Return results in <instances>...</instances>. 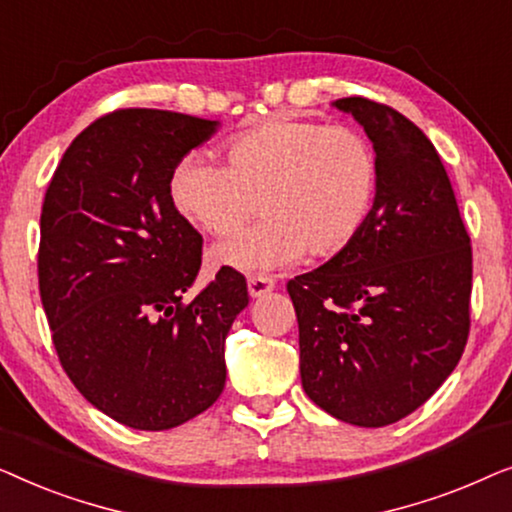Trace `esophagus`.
Segmentation results:
<instances>
[{
    "mask_svg": "<svg viewBox=\"0 0 512 512\" xmlns=\"http://www.w3.org/2000/svg\"><path fill=\"white\" fill-rule=\"evenodd\" d=\"M247 289H249V296L251 298H261L265 296V293H270L272 289H275V279L272 277H249L247 279Z\"/></svg>",
    "mask_w": 512,
    "mask_h": 512,
    "instance_id": "34e87169",
    "label": "esophagus"
}]
</instances>
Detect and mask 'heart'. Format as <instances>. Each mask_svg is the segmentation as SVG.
I'll list each match as a JSON object with an SVG mask.
<instances>
[{
  "instance_id": "obj_1",
  "label": "heart",
  "mask_w": 512,
  "mask_h": 512,
  "mask_svg": "<svg viewBox=\"0 0 512 512\" xmlns=\"http://www.w3.org/2000/svg\"><path fill=\"white\" fill-rule=\"evenodd\" d=\"M380 165L373 144L347 125L268 116L223 146V167L184 156L167 177V198L191 226L230 235L251 216L258 226L212 249L226 270L275 272L307 251H345L373 214Z\"/></svg>"
}]
</instances>
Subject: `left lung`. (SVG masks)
<instances>
[{"mask_svg": "<svg viewBox=\"0 0 512 512\" xmlns=\"http://www.w3.org/2000/svg\"><path fill=\"white\" fill-rule=\"evenodd\" d=\"M373 142L380 186L359 237L291 279L305 394L340 422L394 424L436 394L464 354L473 256L429 137L384 104L342 97Z\"/></svg>", "mask_w": 512, "mask_h": 512, "instance_id": "8db88e82", "label": "left lung"}]
</instances>
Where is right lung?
Masks as SVG:
<instances>
[{
	"instance_id": "right-lung-1",
	"label": "right lung",
	"mask_w": 512,
	"mask_h": 512,
	"mask_svg": "<svg viewBox=\"0 0 512 512\" xmlns=\"http://www.w3.org/2000/svg\"><path fill=\"white\" fill-rule=\"evenodd\" d=\"M219 121L160 109L97 118L69 144L41 209L39 291L60 363L88 403L130 429L165 431L226 384V335L249 305L221 268L191 303L202 235L167 198L174 163Z\"/></svg>"
}]
</instances>
